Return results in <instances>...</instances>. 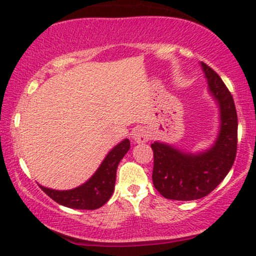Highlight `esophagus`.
Wrapping results in <instances>:
<instances>
[{
    "label": "esophagus",
    "instance_id": "obj_1",
    "mask_svg": "<svg viewBox=\"0 0 256 256\" xmlns=\"http://www.w3.org/2000/svg\"><path fill=\"white\" fill-rule=\"evenodd\" d=\"M132 138H134V141L136 143H143V142L148 141L149 134L144 128L140 127V128H136L134 132H132Z\"/></svg>",
    "mask_w": 256,
    "mask_h": 256
}]
</instances>
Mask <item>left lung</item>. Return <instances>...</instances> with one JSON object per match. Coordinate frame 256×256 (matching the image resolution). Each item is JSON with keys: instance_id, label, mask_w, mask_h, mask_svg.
<instances>
[{"instance_id": "obj_1", "label": "left lung", "mask_w": 256, "mask_h": 256, "mask_svg": "<svg viewBox=\"0 0 256 256\" xmlns=\"http://www.w3.org/2000/svg\"><path fill=\"white\" fill-rule=\"evenodd\" d=\"M208 90L220 108V130L212 148L186 154L154 142L152 183L163 197L174 200L200 199L214 190L230 172L238 148V115L230 92L218 73L202 62Z\"/></svg>"}]
</instances>
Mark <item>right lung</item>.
Listing matches in <instances>:
<instances>
[{
	"label": "right lung",
	"instance_id": "1",
	"mask_svg": "<svg viewBox=\"0 0 256 256\" xmlns=\"http://www.w3.org/2000/svg\"><path fill=\"white\" fill-rule=\"evenodd\" d=\"M130 148L126 138L108 152L96 174L80 186L72 190H52L40 185V188L56 202L70 208L96 210L110 200L114 192L116 169L120 160Z\"/></svg>",
	"mask_w": 256,
	"mask_h": 256
}]
</instances>
